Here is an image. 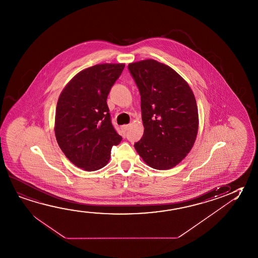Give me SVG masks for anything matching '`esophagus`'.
Instances as JSON below:
<instances>
[{"label":"esophagus","instance_id":"34e87169","mask_svg":"<svg viewBox=\"0 0 258 258\" xmlns=\"http://www.w3.org/2000/svg\"><path fill=\"white\" fill-rule=\"evenodd\" d=\"M128 127H130V125H123V126H121V131H122L123 133H126L127 130H128Z\"/></svg>","mask_w":258,"mask_h":258}]
</instances>
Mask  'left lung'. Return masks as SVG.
Segmentation results:
<instances>
[{
	"instance_id": "1",
	"label": "left lung",
	"mask_w": 258,
	"mask_h": 258,
	"mask_svg": "<svg viewBox=\"0 0 258 258\" xmlns=\"http://www.w3.org/2000/svg\"><path fill=\"white\" fill-rule=\"evenodd\" d=\"M141 95L142 139L134 145L148 166L169 170L190 152L199 110L190 87L173 69L153 59L128 64Z\"/></svg>"
}]
</instances>
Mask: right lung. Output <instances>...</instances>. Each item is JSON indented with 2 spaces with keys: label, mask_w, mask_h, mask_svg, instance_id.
Here are the masks:
<instances>
[{
  "label": "right lung",
  "mask_w": 258,
  "mask_h": 258,
  "mask_svg": "<svg viewBox=\"0 0 258 258\" xmlns=\"http://www.w3.org/2000/svg\"><path fill=\"white\" fill-rule=\"evenodd\" d=\"M124 67V63H103L85 69L59 95L54 122L56 140L66 157L84 171L105 166L111 147L122 140L111 124L106 101Z\"/></svg>",
  "instance_id": "1"
}]
</instances>
